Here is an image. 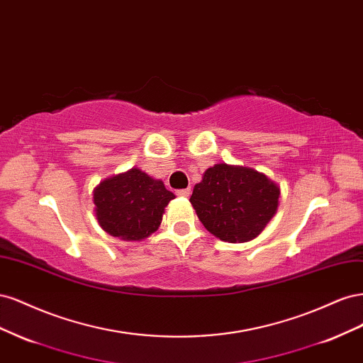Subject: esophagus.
Listing matches in <instances>:
<instances>
[{
    "label": "esophagus",
    "instance_id": "1",
    "mask_svg": "<svg viewBox=\"0 0 363 363\" xmlns=\"http://www.w3.org/2000/svg\"><path fill=\"white\" fill-rule=\"evenodd\" d=\"M175 194H177L179 196H189V195H191V189H189V188L179 189V191H175Z\"/></svg>",
    "mask_w": 363,
    "mask_h": 363
}]
</instances>
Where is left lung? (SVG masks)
Segmentation results:
<instances>
[{
	"label": "left lung",
	"mask_w": 363,
	"mask_h": 363,
	"mask_svg": "<svg viewBox=\"0 0 363 363\" xmlns=\"http://www.w3.org/2000/svg\"><path fill=\"white\" fill-rule=\"evenodd\" d=\"M279 195V186L267 175L219 163L204 172L189 201L208 232L235 244L255 239L265 228Z\"/></svg>",
	"instance_id": "8db88e82"
}]
</instances>
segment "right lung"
<instances>
[{"instance_id": "right-lung-1", "label": "right lung", "mask_w": 363, "mask_h": 363, "mask_svg": "<svg viewBox=\"0 0 363 363\" xmlns=\"http://www.w3.org/2000/svg\"><path fill=\"white\" fill-rule=\"evenodd\" d=\"M172 199L175 195L163 182L136 168L101 182L94 192L98 223L104 232L124 240H140L155 233Z\"/></svg>"}]
</instances>
